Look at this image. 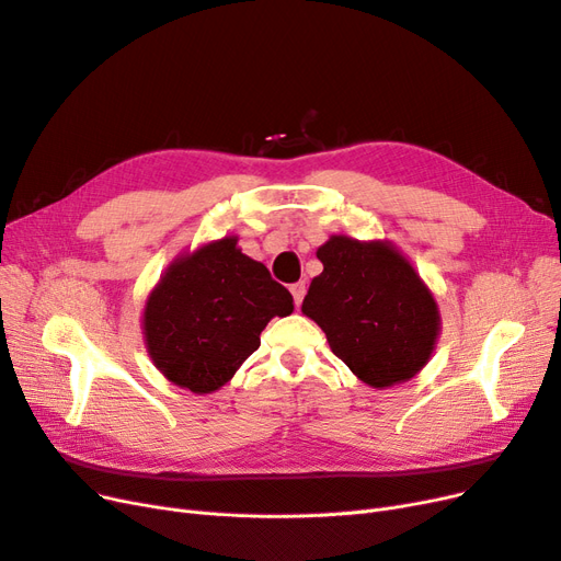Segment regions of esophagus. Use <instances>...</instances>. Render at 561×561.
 <instances>
[{"label":"esophagus","instance_id":"1","mask_svg":"<svg viewBox=\"0 0 561 561\" xmlns=\"http://www.w3.org/2000/svg\"><path fill=\"white\" fill-rule=\"evenodd\" d=\"M290 293H293V299H295V307L299 309L301 301H304V295H307V285L295 283V285H290Z\"/></svg>","mask_w":561,"mask_h":561}]
</instances>
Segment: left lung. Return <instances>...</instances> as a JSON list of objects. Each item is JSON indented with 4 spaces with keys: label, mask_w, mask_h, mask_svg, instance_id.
Wrapping results in <instances>:
<instances>
[{
    "label": "left lung",
    "mask_w": 561,
    "mask_h": 561,
    "mask_svg": "<svg viewBox=\"0 0 561 561\" xmlns=\"http://www.w3.org/2000/svg\"><path fill=\"white\" fill-rule=\"evenodd\" d=\"M316 254L322 274L304 297V316L367 386L410 381L431 360L439 334L437 304L414 266L386 241L348 236H332Z\"/></svg>",
    "instance_id": "8db88e82"
}]
</instances>
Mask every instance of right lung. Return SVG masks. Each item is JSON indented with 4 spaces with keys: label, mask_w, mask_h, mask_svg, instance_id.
<instances>
[{
    "label": "right lung",
    "mask_w": 561,
    "mask_h": 561,
    "mask_svg": "<svg viewBox=\"0 0 561 561\" xmlns=\"http://www.w3.org/2000/svg\"><path fill=\"white\" fill-rule=\"evenodd\" d=\"M236 236L201 245L165 268L145 304L142 330L161 375L192 393L222 388L274 316H290L293 295Z\"/></svg>",
    "instance_id": "obj_1"
}]
</instances>
